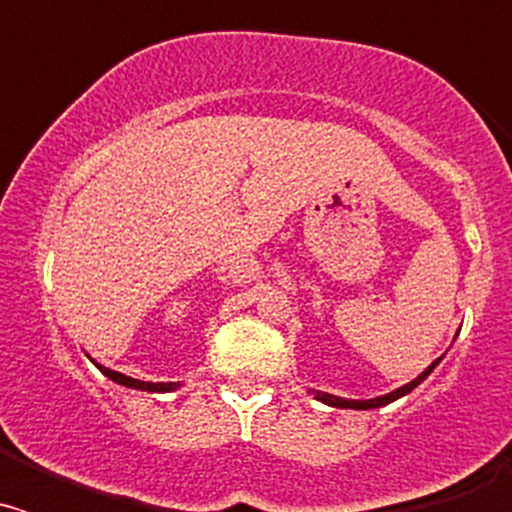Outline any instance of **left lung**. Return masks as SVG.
I'll use <instances>...</instances> for the list:
<instances>
[{
  "label": "left lung",
  "instance_id": "left-lung-1",
  "mask_svg": "<svg viewBox=\"0 0 512 512\" xmlns=\"http://www.w3.org/2000/svg\"><path fill=\"white\" fill-rule=\"evenodd\" d=\"M438 361H441V359L433 361V364L428 366V369H425L423 374H418V377H415L413 382L405 384V387H400V390L390 392V395L374 397V400H343V397L328 395V392H315V397H318L320 402H325V405H333V408H351V410H372V408H382V405H390V402H395L397 397H402V395H408V392H413L415 387H418V384L423 382V379L428 377V374H431L433 369H436Z\"/></svg>",
  "mask_w": 512,
  "mask_h": 512
}]
</instances>
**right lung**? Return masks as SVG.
Segmentation results:
<instances>
[{
    "label": "right lung",
    "instance_id": "add662e5",
    "mask_svg": "<svg viewBox=\"0 0 512 512\" xmlns=\"http://www.w3.org/2000/svg\"><path fill=\"white\" fill-rule=\"evenodd\" d=\"M99 366V364H97ZM99 372L104 374V377H110L112 382L122 384V387H133V390H148V392H171L176 390L179 384L176 382H140V379H133V377H125V374L120 372H112V369H107V366H99Z\"/></svg>",
    "mask_w": 512,
    "mask_h": 512
}]
</instances>
